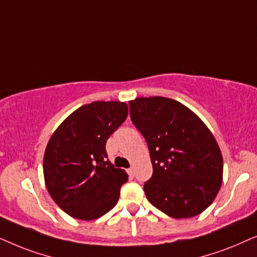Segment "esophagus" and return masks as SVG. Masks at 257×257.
I'll return each instance as SVG.
<instances>
[{
	"label": "esophagus",
	"instance_id": "1",
	"mask_svg": "<svg viewBox=\"0 0 257 257\" xmlns=\"http://www.w3.org/2000/svg\"><path fill=\"white\" fill-rule=\"evenodd\" d=\"M126 172H128L129 176H131V177H134V176H135V169H134V167H131V168L126 170Z\"/></svg>",
	"mask_w": 257,
	"mask_h": 257
}]
</instances>
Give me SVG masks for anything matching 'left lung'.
<instances>
[{
  "mask_svg": "<svg viewBox=\"0 0 257 257\" xmlns=\"http://www.w3.org/2000/svg\"><path fill=\"white\" fill-rule=\"evenodd\" d=\"M133 124L146 139L153 175L149 202L170 217L196 216L220 190L223 160L216 140L189 108L162 96L129 102Z\"/></svg>",
  "mask_w": 257,
  "mask_h": 257,
  "instance_id": "8db88e82",
  "label": "left lung"
}]
</instances>
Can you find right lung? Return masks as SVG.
Masks as SVG:
<instances>
[{
  "label": "right lung",
  "mask_w": 257,
  "mask_h": 257,
  "mask_svg": "<svg viewBox=\"0 0 257 257\" xmlns=\"http://www.w3.org/2000/svg\"><path fill=\"white\" fill-rule=\"evenodd\" d=\"M126 116L123 102H91L68 116L48 142L43 159L47 189L71 217L95 220L117 203L128 175L109 162L105 143Z\"/></svg>",
  "instance_id": "right-lung-1"
}]
</instances>
